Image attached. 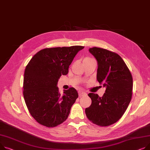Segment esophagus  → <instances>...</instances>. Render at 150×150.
<instances>
[{
	"label": "esophagus",
	"instance_id": "34e87169",
	"mask_svg": "<svg viewBox=\"0 0 150 150\" xmlns=\"http://www.w3.org/2000/svg\"><path fill=\"white\" fill-rule=\"evenodd\" d=\"M87 96V93L84 92H80L79 93V96L81 97V96Z\"/></svg>",
	"mask_w": 150,
	"mask_h": 150
}]
</instances>
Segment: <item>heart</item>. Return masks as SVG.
I'll return each instance as SVG.
<instances>
[{
    "label": "heart",
    "instance_id": "1",
    "mask_svg": "<svg viewBox=\"0 0 150 150\" xmlns=\"http://www.w3.org/2000/svg\"><path fill=\"white\" fill-rule=\"evenodd\" d=\"M92 59V58H89V57H86L84 59Z\"/></svg>",
    "mask_w": 150,
    "mask_h": 150
}]
</instances>
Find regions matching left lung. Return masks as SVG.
<instances>
[{
  "mask_svg": "<svg viewBox=\"0 0 150 150\" xmlns=\"http://www.w3.org/2000/svg\"><path fill=\"white\" fill-rule=\"evenodd\" d=\"M98 62L97 80L106 88L103 97L90 93L92 104L85 110L92 123L107 127L120 119L130 103L133 78L127 66L117 54L93 47L89 49Z\"/></svg>",
  "mask_w": 150,
  "mask_h": 150,
  "instance_id": "1",
  "label": "left lung"
}]
</instances>
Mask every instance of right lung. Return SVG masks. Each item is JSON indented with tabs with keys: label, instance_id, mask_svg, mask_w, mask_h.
Wrapping results in <instances>:
<instances>
[{
	"label": "right lung",
	"instance_id": "1",
	"mask_svg": "<svg viewBox=\"0 0 150 150\" xmlns=\"http://www.w3.org/2000/svg\"><path fill=\"white\" fill-rule=\"evenodd\" d=\"M84 47L45 48L35 54L26 66L23 97L30 114L40 124L52 128L67 119L78 94L71 87L61 95L57 85L59 77L68 74L75 56Z\"/></svg>",
	"mask_w": 150,
	"mask_h": 150
}]
</instances>
